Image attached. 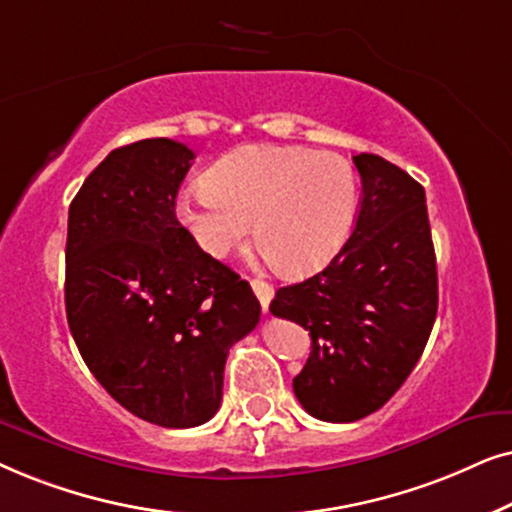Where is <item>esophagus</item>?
Returning a JSON list of instances; mask_svg holds the SVG:
<instances>
[{"instance_id":"34e87169","label":"esophagus","mask_w":512,"mask_h":512,"mask_svg":"<svg viewBox=\"0 0 512 512\" xmlns=\"http://www.w3.org/2000/svg\"><path fill=\"white\" fill-rule=\"evenodd\" d=\"M250 285H252V290H255L257 299H260L262 311L267 313V311H269V302H271V297H274V288H271V285H269L267 281H260V278H252Z\"/></svg>"}]
</instances>
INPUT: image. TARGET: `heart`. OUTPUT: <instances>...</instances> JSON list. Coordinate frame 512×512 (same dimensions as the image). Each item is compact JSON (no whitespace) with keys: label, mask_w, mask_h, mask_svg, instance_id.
Wrapping results in <instances>:
<instances>
[{"label":"heart","mask_w":512,"mask_h":512,"mask_svg":"<svg viewBox=\"0 0 512 512\" xmlns=\"http://www.w3.org/2000/svg\"><path fill=\"white\" fill-rule=\"evenodd\" d=\"M358 177L344 156L306 147L243 145L203 173V189L182 194L175 213L210 257L255 241L278 271L304 276L323 267L349 236Z\"/></svg>","instance_id":"obj_1"}]
</instances>
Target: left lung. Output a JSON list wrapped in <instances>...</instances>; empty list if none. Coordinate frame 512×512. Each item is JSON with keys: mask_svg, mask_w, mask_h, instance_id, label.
Returning a JSON list of instances; mask_svg holds the SVG:
<instances>
[{"mask_svg": "<svg viewBox=\"0 0 512 512\" xmlns=\"http://www.w3.org/2000/svg\"><path fill=\"white\" fill-rule=\"evenodd\" d=\"M363 196L349 241L323 271L276 292L311 356L292 379L311 417L349 424L384 407L419 363L438 313L424 187L377 154L353 156Z\"/></svg>", "mask_w": 512, "mask_h": 512, "instance_id": "left-lung-1", "label": "left lung"}]
</instances>
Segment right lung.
Wrapping results in <instances>:
<instances>
[{
	"instance_id": "add662e5",
	"label": "right lung",
	"mask_w": 512,
	"mask_h": 512,
	"mask_svg": "<svg viewBox=\"0 0 512 512\" xmlns=\"http://www.w3.org/2000/svg\"><path fill=\"white\" fill-rule=\"evenodd\" d=\"M192 161L168 138L114 149L67 217L65 311L81 358L121 407L163 428L215 417L229 349L262 311L177 222Z\"/></svg>"
}]
</instances>
